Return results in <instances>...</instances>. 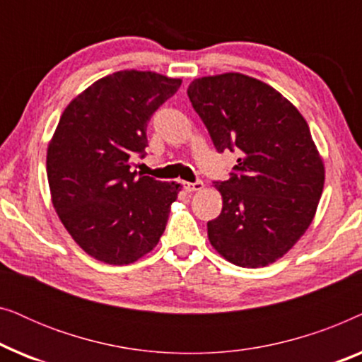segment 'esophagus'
Returning <instances> with one entry per match:
<instances>
[{"label":"esophagus","mask_w":362,"mask_h":362,"mask_svg":"<svg viewBox=\"0 0 362 362\" xmlns=\"http://www.w3.org/2000/svg\"><path fill=\"white\" fill-rule=\"evenodd\" d=\"M182 186H185V189L187 192H194V191H199L202 189V182H182Z\"/></svg>","instance_id":"1"}]
</instances>
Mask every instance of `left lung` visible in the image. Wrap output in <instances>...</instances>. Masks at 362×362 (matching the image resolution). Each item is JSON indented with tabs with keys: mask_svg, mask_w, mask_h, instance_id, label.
<instances>
[{
	"mask_svg": "<svg viewBox=\"0 0 362 362\" xmlns=\"http://www.w3.org/2000/svg\"><path fill=\"white\" fill-rule=\"evenodd\" d=\"M187 97L216 150L240 151L216 182L219 217L207 237L230 264L257 269L281 259L308 229L325 186V163L308 123L290 100L239 72L194 78Z\"/></svg>",
	"mask_w": 362,
	"mask_h": 362,
	"instance_id": "1",
	"label": "left lung"
}]
</instances>
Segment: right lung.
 Returning <instances> with one entry per match:
<instances>
[{
    "label": "right lung",
    "mask_w": 362,
    "mask_h": 362,
    "mask_svg": "<svg viewBox=\"0 0 362 362\" xmlns=\"http://www.w3.org/2000/svg\"><path fill=\"white\" fill-rule=\"evenodd\" d=\"M181 78L113 72L66 107L47 146V181L59 219L81 249L108 265L150 254L166 229L181 185L133 170L146 123Z\"/></svg>",
    "instance_id": "obj_1"
}]
</instances>
